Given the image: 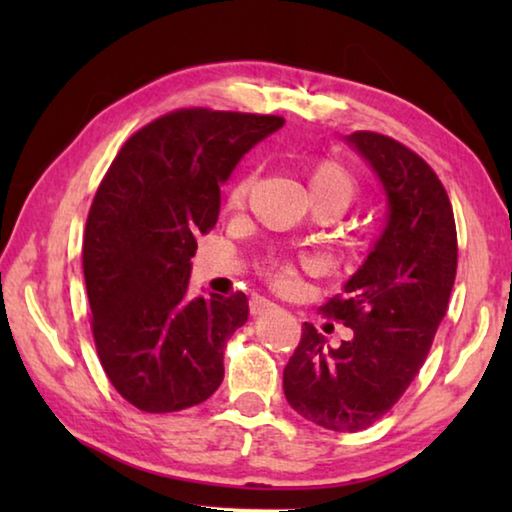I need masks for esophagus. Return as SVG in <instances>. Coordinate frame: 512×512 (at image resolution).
Instances as JSON below:
<instances>
[{
	"instance_id": "34e87169",
	"label": "esophagus",
	"mask_w": 512,
	"mask_h": 512,
	"mask_svg": "<svg viewBox=\"0 0 512 512\" xmlns=\"http://www.w3.org/2000/svg\"><path fill=\"white\" fill-rule=\"evenodd\" d=\"M273 307H275L273 302L262 300V298L250 300V314H253V316H262V314H266V311H271Z\"/></svg>"
}]
</instances>
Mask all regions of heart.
<instances>
[{
	"label": "heart",
	"mask_w": 512,
	"mask_h": 512,
	"mask_svg": "<svg viewBox=\"0 0 512 512\" xmlns=\"http://www.w3.org/2000/svg\"><path fill=\"white\" fill-rule=\"evenodd\" d=\"M255 178V169H244L235 180H232L228 192H225V207H228V210H241V207L246 205L250 189L255 185ZM309 187L316 205H332L341 212L357 201L361 194L357 176H354L345 164L332 158L318 160L314 167H311ZM266 273L273 287L280 291H291L298 282V266L289 262V259H271L266 266Z\"/></svg>",
	"instance_id": "b5f03b06"
}]
</instances>
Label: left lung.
Instances as JSON below:
<instances>
[{
    "label": "left lung",
    "mask_w": 512,
    "mask_h": 512,
    "mask_svg": "<svg viewBox=\"0 0 512 512\" xmlns=\"http://www.w3.org/2000/svg\"><path fill=\"white\" fill-rule=\"evenodd\" d=\"M348 140L384 183L391 214L366 264L320 307L354 336L325 350V336L305 323L284 395L309 422L352 433L391 411L420 372L447 314L458 239L445 187L418 153L375 131Z\"/></svg>",
    "instance_id": "8db88e82"
}]
</instances>
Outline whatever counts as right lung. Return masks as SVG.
I'll use <instances>...</instances> for the list:
<instances>
[{
    "instance_id": "1",
    "label": "right lung",
    "mask_w": 512,
    "mask_h": 512,
    "mask_svg": "<svg viewBox=\"0 0 512 512\" xmlns=\"http://www.w3.org/2000/svg\"><path fill=\"white\" fill-rule=\"evenodd\" d=\"M284 124L277 115L180 108L142 126L99 183L83 235L90 325L115 391L144 413L205 402L248 300L187 298L196 237L219 219L241 155Z\"/></svg>"
}]
</instances>
